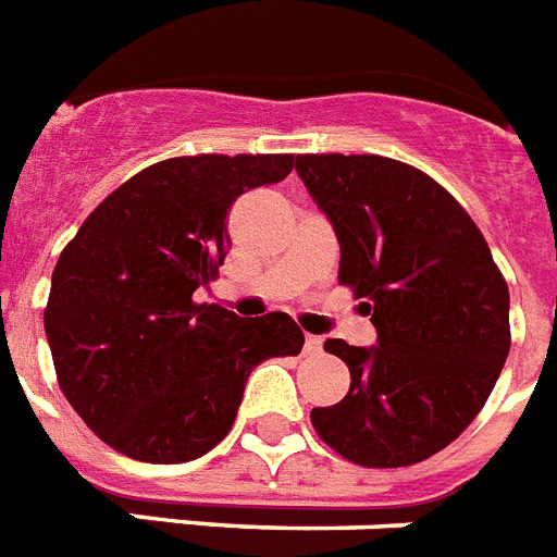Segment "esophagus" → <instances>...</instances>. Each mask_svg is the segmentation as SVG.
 I'll use <instances>...</instances> for the list:
<instances>
[{"label":"esophagus","instance_id":"esophagus-1","mask_svg":"<svg viewBox=\"0 0 557 557\" xmlns=\"http://www.w3.org/2000/svg\"><path fill=\"white\" fill-rule=\"evenodd\" d=\"M306 350H308V354H317V350H322V339H320V336L308 334L306 336Z\"/></svg>","mask_w":557,"mask_h":557}]
</instances>
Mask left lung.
<instances>
[{"instance_id":"1","label":"left lung","mask_w":557,"mask_h":557,"mask_svg":"<svg viewBox=\"0 0 557 557\" xmlns=\"http://www.w3.org/2000/svg\"><path fill=\"white\" fill-rule=\"evenodd\" d=\"M339 240V283L380 345L325 339L350 371L343 401L311 410L317 436L362 467H408L445 450L493 394L509 354V292L459 200L385 156H297Z\"/></svg>"}]
</instances>
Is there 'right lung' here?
I'll return each instance as SVG.
<instances>
[{
	"label": "right lung",
	"instance_id": "obj_1",
	"mask_svg": "<svg viewBox=\"0 0 557 557\" xmlns=\"http://www.w3.org/2000/svg\"><path fill=\"white\" fill-rule=\"evenodd\" d=\"M292 170L294 156L166 158L107 195L64 246L45 334L62 394L112 450L198 459L232 430L255 366L302 350L283 311L240 320L195 300L232 249V203Z\"/></svg>",
	"mask_w": 557,
	"mask_h": 557
}]
</instances>
